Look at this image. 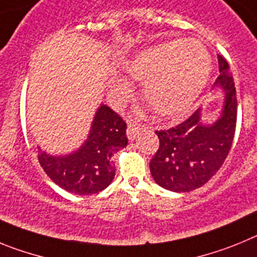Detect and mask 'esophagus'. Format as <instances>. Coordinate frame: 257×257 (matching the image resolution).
I'll use <instances>...</instances> for the list:
<instances>
[{"instance_id": "esophagus-1", "label": "esophagus", "mask_w": 257, "mask_h": 257, "mask_svg": "<svg viewBox=\"0 0 257 257\" xmlns=\"http://www.w3.org/2000/svg\"><path fill=\"white\" fill-rule=\"evenodd\" d=\"M140 130H142V127L138 126V124H135L134 122H130L128 123V127H127V138H128V140H135L136 136L139 135Z\"/></svg>"}]
</instances>
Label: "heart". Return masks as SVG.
<instances>
[{
	"label": "heart",
	"instance_id": "heart-1",
	"mask_svg": "<svg viewBox=\"0 0 257 257\" xmlns=\"http://www.w3.org/2000/svg\"><path fill=\"white\" fill-rule=\"evenodd\" d=\"M133 78L144 81V96L154 112L170 119L189 113L210 81L211 58L196 40H172L154 45L123 61ZM117 96L128 92V82L113 76Z\"/></svg>",
	"mask_w": 257,
	"mask_h": 257
}]
</instances>
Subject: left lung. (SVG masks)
Listing matches in <instances>:
<instances>
[{"label":"left lung","instance_id":"1","mask_svg":"<svg viewBox=\"0 0 257 257\" xmlns=\"http://www.w3.org/2000/svg\"><path fill=\"white\" fill-rule=\"evenodd\" d=\"M217 60L220 76L213 87L224 95L220 117L211 124L202 123L201 109H197L176 127L156 131L160 147L149 169L154 181L171 192L201 188L216 174L230 151L237 123V94L228 61L221 55Z\"/></svg>","mask_w":257,"mask_h":257}]
</instances>
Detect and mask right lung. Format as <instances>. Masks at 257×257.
I'll return each instance as SVG.
<instances>
[{
	"instance_id": "add662e5",
	"label": "right lung",
	"mask_w": 257,
	"mask_h": 257,
	"mask_svg": "<svg viewBox=\"0 0 257 257\" xmlns=\"http://www.w3.org/2000/svg\"><path fill=\"white\" fill-rule=\"evenodd\" d=\"M126 122L109 106L96 110L87 139L76 152L52 156L38 148L44 171L67 192L87 196L105 189L114 179L113 154L127 145Z\"/></svg>"
}]
</instances>
